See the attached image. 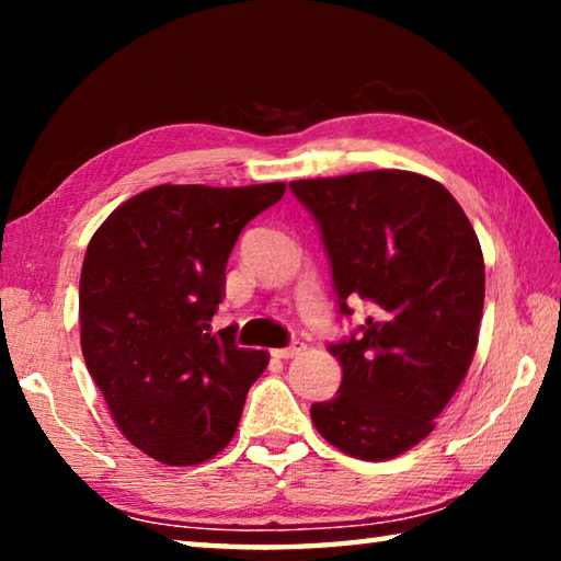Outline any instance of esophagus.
<instances>
[{
  "label": "esophagus",
  "instance_id": "esophagus-1",
  "mask_svg": "<svg viewBox=\"0 0 561 561\" xmlns=\"http://www.w3.org/2000/svg\"><path fill=\"white\" fill-rule=\"evenodd\" d=\"M304 348H307V346H304V344H301V341H294V344H289V346H284V348H274V351H272V354H274V356H277V358H294V356H299Z\"/></svg>",
  "mask_w": 561,
  "mask_h": 561
}]
</instances>
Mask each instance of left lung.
I'll return each mask as SVG.
<instances>
[{
	"label": "left lung",
	"mask_w": 561,
	"mask_h": 561,
	"mask_svg": "<svg viewBox=\"0 0 561 561\" xmlns=\"http://www.w3.org/2000/svg\"><path fill=\"white\" fill-rule=\"evenodd\" d=\"M319 222L341 314L371 317L329 351L339 393L311 405L324 438L351 458L391 460L428 438L478 348L485 262L468 215L438 180L368 170L294 180Z\"/></svg>",
	"instance_id": "8db88e82"
}]
</instances>
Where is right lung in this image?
Returning <instances> with one entry per match:
<instances>
[{"label": "right lung", "instance_id": "obj_1", "mask_svg": "<svg viewBox=\"0 0 561 561\" xmlns=\"http://www.w3.org/2000/svg\"><path fill=\"white\" fill-rule=\"evenodd\" d=\"M284 183L158 185L93 232L79 284L81 351L118 431L150 458L185 468L227 448L244 398L270 364L213 334L225 267L242 227Z\"/></svg>", "mask_w": 561, "mask_h": 561}]
</instances>
